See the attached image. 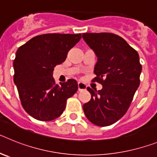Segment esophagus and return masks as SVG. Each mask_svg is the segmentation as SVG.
Listing matches in <instances>:
<instances>
[{
  "label": "esophagus",
  "instance_id": "34e87169",
  "mask_svg": "<svg viewBox=\"0 0 157 157\" xmlns=\"http://www.w3.org/2000/svg\"><path fill=\"white\" fill-rule=\"evenodd\" d=\"M78 91L84 90L86 89V85L82 82H78Z\"/></svg>",
  "mask_w": 157,
  "mask_h": 157
}]
</instances>
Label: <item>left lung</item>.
<instances>
[{
  "instance_id": "1",
  "label": "left lung",
  "mask_w": 157,
  "mask_h": 157,
  "mask_svg": "<svg viewBox=\"0 0 157 157\" xmlns=\"http://www.w3.org/2000/svg\"><path fill=\"white\" fill-rule=\"evenodd\" d=\"M82 37L98 56L93 82L101 90L87 87L91 99L83 105L86 116L99 127L110 126L128 110L140 84L139 55L120 36L112 33H84Z\"/></svg>"
}]
</instances>
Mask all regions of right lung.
I'll list each match as a JSON object with an SVG mask.
<instances>
[{
	"mask_svg": "<svg viewBox=\"0 0 157 157\" xmlns=\"http://www.w3.org/2000/svg\"><path fill=\"white\" fill-rule=\"evenodd\" d=\"M81 34H45L36 36L16 51L14 82L22 106L33 118L51 121L64 111L67 100L78 90L75 79L56 84L54 67L81 39Z\"/></svg>",
	"mask_w": 157,
	"mask_h": 157,
	"instance_id": "add662e5",
	"label": "right lung"
}]
</instances>
